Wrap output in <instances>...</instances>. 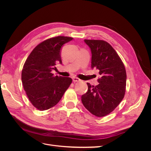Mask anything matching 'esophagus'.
I'll list each match as a JSON object with an SVG mask.
<instances>
[{"instance_id": "34e87169", "label": "esophagus", "mask_w": 151, "mask_h": 151, "mask_svg": "<svg viewBox=\"0 0 151 151\" xmlns=\"http://www.w3.org/2000/svg\"><path fill=\"white\" fill-rule=\"evenodd\" d=\"M72 80H73V82H74V83H76V82H80L81 81L80 79L78 78V77H73Z\"/></svg>"}]
</instances>
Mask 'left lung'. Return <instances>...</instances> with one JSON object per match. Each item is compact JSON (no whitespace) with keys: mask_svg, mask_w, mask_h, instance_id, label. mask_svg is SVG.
<instances>
[{"mask_svg":"<svg viewBox=\"0 0 151 151\" xmlns=\"http://www.w3.org/2000/svg\"><path fill=\"white\" fill-rule=\"evenodd\" d=\"M92 53L91 67L99 70V84L87 83L88 89L81 101L88 110L98 117L112 112L124 98L127 74L124 64L116 52L106 41L84 40Z\"/></svg>","mask_w":151,"mask_h":151,"instance_id":"left-lung-1","label":"left lung"}]
</instances>
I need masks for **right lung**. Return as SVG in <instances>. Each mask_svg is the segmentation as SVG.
Listing matches in <instances>:
<instances>
[{
  "instance_id": "right-lung-1",
  "label": "right lung",
  "mask_w": 151,
  "mask_h": 151,
  "mask_svg": "<svg viewBox=\"0 0 151 151\" xmlns=\"http://www.w3.org/2000/svg\"><path fill=\"white\" fill-rule=\"evenodd\" d=\"M73 38L55 36L39 43L29 55L22 68L21 79L27 96L34 107L47 110L59 102L71 84L70 77L54 76L57 63H62L61 49Z\"/></svg>"
}]
</instances>
